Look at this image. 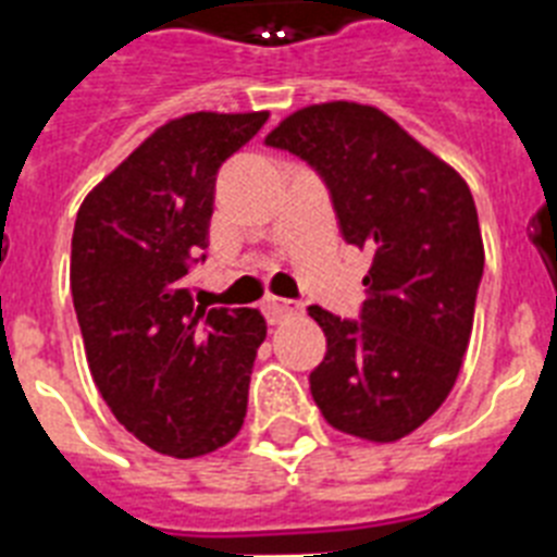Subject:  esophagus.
<instances>
[{
    "mask_svg": "<svg viewBox=\"0 0 557 557\" xmlns=\"http://www.w3.org/2000/svg\"><path fill=\"white\" fill-rule=\"evenodd\" d=\"M263 311L265 318H269V323L277 325L286 318H292V314H300V306L292 300H283V297H269V300L263 302Z\"/></svg>",
    "mask_w": 557,
    "mask_h": 557,
    "instance_id": "esophagus-1",
    "label": "esophagus"
}]
</instances>
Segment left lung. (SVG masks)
Wrapping results in <instances>:
<instances>
[{"mask_svg": "<svg viewBox=\"0 0 557 557\" xmlns=\"http://www.w3.org/2000/svg\"><path fill=\"white\" fill-rule=\"evenodd\" d=\"M265 146L323 176L343 239L372 255L360 320L309 309L325 334L311 397L346 435L400 441L441 409L467 355L483 277L472 191L381 108L360 102L300 108Z\"/></svg>", "mask_w": 557, "mask_h": 557, "instance_id": "8db88e82", "label": "left lung"}]
</instances>
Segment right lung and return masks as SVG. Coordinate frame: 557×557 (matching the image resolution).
Masks as SVG:
<instances>
[{"mask_svg":"<svg viewBox=\"0 0 557 557\" xmlns=\"http://www.w3.org/2000/svg\"><path fill=\"white\" fill-rule=\"evenodd\" d=\"M269 111H197L128 153L79 206L71 294L99 395L131 435L171 458L237 437L265 320L202 309L185 274L208 246L216 171Z\"/></svg>","mask_w":557,"mask_h":557,"instance_id":"1","label":"right lung"}]
</instances>
